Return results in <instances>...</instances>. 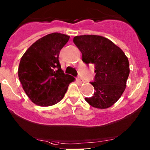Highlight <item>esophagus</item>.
I'll use <instances>...</instances> for the list:
<instances>
[{
    "instance_id": "34e87169",
    "label": "esophagus",
    "mask_w": 150,
    "mask_h": 150,
    "mask_svg": "<svg viewBox=\"0 0 150 150\" xmlns=\"http://www.w3.org/2000/svg\"><path fill=\"white\" fill-rule=\"evenodd\" d=\"M77 80H78L79 82L81 83H84V81L83 80V79H81V77H79V78H77Z\"/></svg>"
}]
</instances>
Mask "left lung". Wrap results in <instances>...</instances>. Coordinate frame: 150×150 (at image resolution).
I'll return each mask as SVG.
<instances>
[{"mask_svg":"<svg viewBox=\"0 0 150 150\" xmlns=\"http://www.w3.org/2000/svg\"><path fill=\"white\" fill-rule=\"evenodd\" d=\"M73 42L82 53L83 62L95 65L96 74L91 84L95 90L85 100L95 108H109L126 88L130 71L128 58L120 47L102 36H76Z\"/></svg>","mask_w":150,"mask_h":150,"instance_id":"1","label":"left lung"}]
</instances>
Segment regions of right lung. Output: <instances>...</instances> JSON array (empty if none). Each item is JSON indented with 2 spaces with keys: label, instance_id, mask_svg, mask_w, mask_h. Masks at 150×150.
I'll use <instances>...</instances> for the list:
<instances>
[{
  "label": "right lung",
  "instance_id": "add662e5",
  "mask_svg": "<svg viewBox=\"0 0 150 150\" xmlns=\"http://www.w3.org/2000/svg\"><path fill=\"white\" fill-rule=\"evenodd\" d=\"M69 36L53 33L40 38L21 57L18 69L28 97L40 106H50L63 98L74 77L66 74L59 62L60 50Z\"/></svg>",
  "mask_w": 150,
  "mask_h": 150
}]
</instances>
